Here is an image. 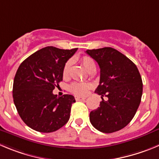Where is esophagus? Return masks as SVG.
<instances>
[{
	"mask_svg": "<svg viewBox=\"0 0 159 159\" xmlns=\"http://www.w3.org/2000/svg\"><path fill=\"white\" fill-rule=\"evenodd\" d=\"M75 100H85V98L80 97V96H75Z\"/></svg>",
	"mask_w": 159,
	"mask_h": 159,
	"instance_id": "1",
	"label": "esophagus"
}]
</instances>
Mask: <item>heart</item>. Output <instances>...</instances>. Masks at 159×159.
<instances>
[{
  "label": "heart",
  "instance_id": "heart-1",
  "mask_svg": "<svg viewBox=\"0 0 159 159\" xmlns=\"http://www.w3.org/2000/svg\"><path fill=\"white\" fill-rule=\"evenodd\" d=\"M81 62L82 63L84 69L86 70L89 73L91 71L96 70V65H95L94 61L93 59H91L89 56H83L81 59ZM71 61L68 60L66 63H65L63 69V77H66L69 75L70 67ZM91 88V84L89 83H80V82H74L70 85V90L73 93H75L76 95H85L88 93L89 90Z\"/></svg>",
  "mask_w": 159,
  "mask_h": 159
}]
</instances>
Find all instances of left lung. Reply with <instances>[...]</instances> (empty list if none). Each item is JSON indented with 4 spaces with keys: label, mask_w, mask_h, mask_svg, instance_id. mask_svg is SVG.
<instances>
[{
    "label": "left lung",
    "mask_w": 159,
    "mask_h": 159,
    "mask_svg": "<svg viewBox=\"0 0 159 159\" xmlns=\"http://www.w3.org/2000/svg\"><path fill=\"white\" fill-rule=\"evenodd\" d=\"M86 53L100 66V84L95 93L102 96L100 107L90 112V122L102 133L117 132L132 121L140 106V74L128 57L113 48L88 49ZM103 96L108 100L104 101Z\"/></svg>",
    "instance_id": "8db88e82"
}]
</instances>
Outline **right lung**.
I'll return each mask as SVG.
<instances>
[{"mask_svg": "<svg viewBox=\"0 0 159 159\" xmlns=\"http://www.w3.org/2000/svg\"><path fill=\"white\" fill-rule=\"evenodd\" d=\"M77 50L48 46L19 66L13 82V100L19 116L30 128L52 133L68 121L75 97L57 96L52 91L63 81V66Z\"/></svg>", "mask_w": 159, "mask_h": 159, "instance_id": "add662e5", "label": "right lung"}]
</instances>
